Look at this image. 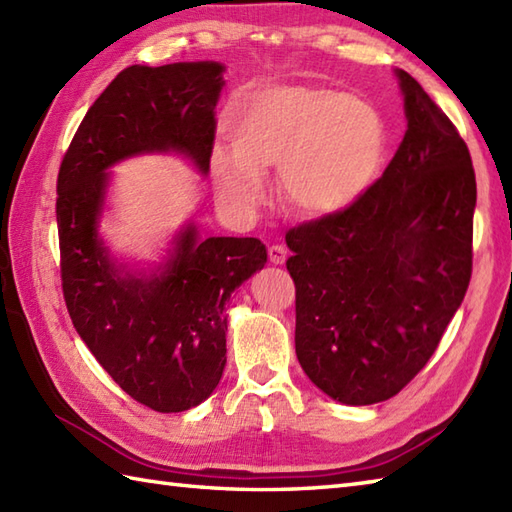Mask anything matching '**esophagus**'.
Here are the masks:
<instances>
[{"mask_svg":"<svg viewBox=\"0 0 512 512\" xmlns=\"http://www.w3.org/2000/svg\"><path fill=\"white\" fill-rule=\"evenodd\" d=\"M286 257H288V253H286L284 246H270V248H268L270 264H275V266L286 264Z\"/></svg>","mask_w":512,"mask_h":512,"instance_id":"esophagus-1","label":"esophagus"}]
</instances>
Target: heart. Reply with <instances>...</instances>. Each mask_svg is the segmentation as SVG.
Instances as JSON below:
<instances>
[{
  "mask_svg": "<svg viewBox=\"0 0 512 512\" xmlns=\"http://www.w3.org/2000/svg\"><path fill=\"white\" fill-rule=\"evenodd\" d=\"M233 156L211 158L215 189L239 215L268 198L270 171H279L288 209L321 220L361 202L387 156V125L372 103L317 85H270L235 107L228 121Z\"/></svg>",
  "mask_w": 512,
  "mask_h": 512,
  "instance_id": "obj_1",
  "label": "heart"
}]
</instances>
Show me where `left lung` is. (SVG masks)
<instances>
[{"label": "left lung", "mask_w": 512, "mask_h": 512, "mask_svg": "<svg viewBox=\"0 0 512 512\" xmlns=\"http://www.w3.org/2000/svg\"><path fill=\"white\" fill-rule=\"evenodd\" d=\"M407 132L350 211L292 228L295 350L343 405L396 396L462 306L473 266L475 171L458 129L405 70H394Z\"/></svg>", "instance_id": "1"}]
</instances>
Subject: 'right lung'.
Masks as SVG:
<instances>
[{"label": "right lung", "instance_id": "right-lung-1", "mask_svg": "<svg viewBox=\"0 0 512 512\" xmlns=\"http://www.w3.org/2000/svg\"><path fill=\"white\" fill-rule=\"evenodd\" d=\"M220 61L129 65L76 129L57 182L63 297L76 332L114 383L160 413L209 398L226 365V303L268 262L255 237H202L193 217L151 262L101 233L114 167L180 156L209 176Z\"/></svg>", "mask_w": 512, "mask_h": 512}]
</instances>
